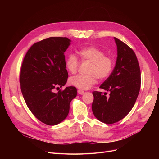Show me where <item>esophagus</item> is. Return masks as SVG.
I'll return each instance as SVG.
<instances>
[{"label":"esophagus","instance_id":"34e87169","mask_svg":"<svg viewBox=\"0 0 159 159\" xmlns=\"http://www.w3.org/2000/svg\"><path fill=\"white\" fill-rule=\"evenodd\" d=\"M77 91H78V93H79V95H83V94L84 93V91L81 90V89H79Z\"/></svg>","mask_w":159,"mask_h":159}]
</instances>
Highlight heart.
Masks as SVG:
<instances>
[{"instance_id": "heart-1", "label": "heart", "mask_w": 159, "mask_h": 159, "mask_svg": "<svg viewBox=\"0 0 159 159\" xmlns=\"http://www.w3.org/2000/svg\"><path fill=\"white\" fill-rule=\"evenodd\" d=\"M82 59L89 61L91 65L88 71L89 75H78L70 78V84L81 89H88L97 82V78L103 80L111 73L114 61L110 57L105 56L104 52L94 46L80 48L78 51ZM79 60L73 53L69 54L66 58V68L70 73H76L79 67Z\"/></svg>"}]
</instances>
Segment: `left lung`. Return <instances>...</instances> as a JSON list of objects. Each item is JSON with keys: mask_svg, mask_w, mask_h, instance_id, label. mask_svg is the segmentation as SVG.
Wrapping results in <instances>:
<instances>
[{"mask_svg": "<svg viewBox=\"0 0 159 159\" xmlns=\"http://www.w3.org/2000/svg\"><path fill=\"white\" fill-rule=\"evenodd\" d=\"M117 57L111 75L100 88L107 93L93 91L92 111L95 117L107 124L124 119L134 106L141 83L140 70L135 52L127 44L114 37Z\"/></svg>", "mask_w": 159, "mask_h": 159, "instance_id": "left-lung-1", "label": "left lung"}]
</instances>
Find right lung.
<instances>
[{
    "label": "right lung",
    "mask_w": 159,
    "mask_h": 159,
    "mask_svg": "<svg viewBox=\"0 0 159 159\" xmlns=\"http://www.w3.org/2000/svg\"><path fill=\"white\" fill-rule=\"evenodd\" d=\"M71 41L67 37H49L35 43L21 66L20 83L24 101L35 117L49 126L67 117L70 102L77 95L73 86L53 92L55 88L65 86L68 77L64 52Z\"/></svg>",
    "instance_id": "1"
}]
</instances>
